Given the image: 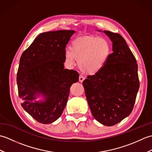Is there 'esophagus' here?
Segmentation results:
<instances>
[{"mask_svg":"<svg viewBox=\"0 0 152 152\" xmlns=\"http://www.w3.org/2000/svg\"><path fill=\"white\" fill-rule=\"evenodd\" d=\"M85 80V78L82 75H80L79 76V82H83V80Z\"/></svg>","mask_w":152,"mask_h":152,"instance_id":"1","label":"esophagus"}]
</instances>
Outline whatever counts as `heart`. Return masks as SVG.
Instances as JSON below:
<instances>
[{
  "label": "heart",
  "mask_w": 152,
  "mask_h": 152,
  "mask_svg": "<svg viewBox=\"0 0 152 152\" xmlns=\"http://www.w3.org/2000/svg\"><path fill=\"white\" fill-rule=\"evenodd\" d=\"M111 45L102 38L95 37L80 38L71 44L70 50L64 52V58L70 65L78 61L80 69L83 72L93 75L100 72L110 56Z\"/></svg>",
  "instance_id": "1"
}]
</instances>
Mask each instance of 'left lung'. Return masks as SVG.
<instances>
[{"instance_id":"left-lung-1","label":"left lung","mask_w":152,"mask_h":152,"mask_svg":"<svg viewBox=\"0 0 152 152\" xmlns=\"http://www.w3.org/2000/svg\"><path fill=\"white\" fill-rule=\"evenodd\" d=\"M103 33L112 41L113 52L104 68L87 77L83 86L93 117L102 125L112 126L133 110L139 80L136 59L124 38L110 31Z\"/></svg>"}]
</instances>
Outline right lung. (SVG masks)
Instances as JSON below:
<instances>
[{"instance_id":"obj_1","label":"right lung","mask_w":152,"mask_h":152,"mask_svg":"<svg viewBox=\"0 0 152 152\" xmlns=\"http://www.w3.org/2000/svg\"><path fill=\"white\" fill-rule=\"evenodd\" d=\"M74 33L73 30L41 33L19 60L17 83L21 106L41 124H51L60 117L70 86L78 82L76 71L64 69L65 48Z\"/></svg>"}]
</instances>
